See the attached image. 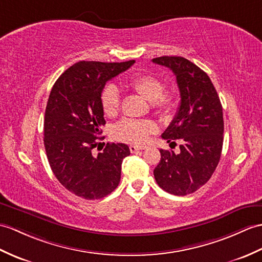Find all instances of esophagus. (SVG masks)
Returning a JSON list of instances; mask_svg holds the SVG:
<instances>
[{"label": "esophagus", "mask_w": 262, "mask_h": 262, "mask_svg": "<svg viewBox=\"0 0 262 262\" xmlns=\"http://www.w3.org/2000/svg\"><path fill=\"white\" fill-rule=\"evenodd\" d=\"M147 148V146H137V145H130L129 146V149L132 153H136L137 150H141V149H146Z\"/></svg>", "instance_id": "34e87169"}]
</instances>
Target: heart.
<instances>
[{
	"label": "heart",
	"instance_id": "b5f03b06",
	"mask_svg": "<svg viewBox=\"0 0 262 262\" xmlns=\"http://www.w3.org/2000/svg\"><path fill=\"white\" fill-rule=\"evenodd\" d=\"M127 87L141 95L146 100L151 101V107L157 113L171 114L178 105V97L173 91H164V83L155 76L139 74L133 76ZM102 111L108 117L116 116L119 109L120 96L118 89L109 83L102 89L100 95ZM156 129L149 120L124 119L114 128V137L120 142L142 144Z\"/></svg>",
	"mask_w": 262,
	"mask_h": 262
}]
</instances>
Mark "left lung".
<instances>
[{
    "mask_svg": "<svg viewBox=\"0 0 262 262\" xmlns=\"http://www.w3.org/2000/svg\"><path fill=\"white\" fill-rule=\"evenodd\" d=\"M154 63L167 67L176 77L181 102L179 111L162 137L181 143L180 153L160 149L161 161L154 169L156 183L174 195L195 192L208 182L220 161L223 145V113L211 79L183 57H160Z\"/></svg>",
    "mask_w": 262,
    "mask_h": 262,
    "instance_id": "obj_1",
    "label": "left lung"
}]
</instances>
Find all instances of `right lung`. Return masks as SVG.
<instances>
[{
  "label": "right lung",
  "mask_w": 262,
  "mask_h": 262,
  "mask_svg": "<svg viewBox=\"0 0 262 262\" xmlns=\"http://www.w3.org/2000/svg\"><path fill=\"white\" fill-rule=\"evenodd\" d=\"M134 62H77L51 89L45 114L46 153L58 181L77 196L98 200L119 184L121 163L130 154L128 146L107 143L97 155L93 150L105 138L100 137L106 124L101 91Z\"/></svg>",
  "instance_id": "1"
}]
</instances>
